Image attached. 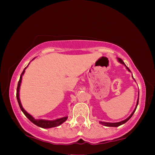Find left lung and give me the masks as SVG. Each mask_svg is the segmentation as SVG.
Returning a JSON list of instances; mask_svg holds the SVG:
<instances>
[{
  "label": "left lung",
  "instance_id": "8db88e82",
  "mask_svg": "<svg viewBox=\"0 0 155 155\" xmlns=\"http://www.w3.org/2000/svg\"><path fill=\"white\" fill-rule=\"evenodd\" d=\"M117 61H118L120 63V64H123V65H124V66L126 67V68H127V69L128 70V72H130V70H129V68H128L127 66V65H125L124 61H123L121 59L118 58V57H117ZM132 77H133V79H134V78H133V74H132ZM134 80H135V79H134ZM139 95H140V94H139ZM138 102H139V97H138V98H137V104H136L135 108L134 109V110H133V111L132 112V114H131L129 115V116H128V117H127V118L125 119L124 120H122V121H120V122H106L100 121L99 123H100V124H102V125L105 126V127H119V126H120V125L124 124V123L127 122L128 121V120H129L131 117H132V115H133V114H134V113H135L136 109H137V105H138Z\"/></svg>",
  "mask_w": 155,
  "mask_h": 155
}]
</instances>
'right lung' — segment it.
<instances>
[{
  "mask_svg": "<svg viewBox=\"0 0 155 155\" xmlns=\"http://www.w3.org/2000/svg\"><path fill=\"white\" fill-rule=\"evenodd\" d=\"M29 65V64H28ZM28 67V65L26 67L23 72H22V74L20 75V80L18 81V87H17V93H16V97H17V100H18V104H19L20 108L21 109V111L23 112L26 117L30 120L31 122H33L34 124H35L36 126H38L39 127L43 128H52V127H59V125H61L63 124L65 121H66L68 119V116L65 117H60V118L56 119V120H43V119H35L31 115V114H28V112H27L25 110V109L23 108L22 106V104H21L20 100V85H21V82H22V76L24 75L25 72L26 68Z\"/></svg>",
  "mask_w": 155,
  "mask_h": 155,
  "instance_id": "obj_1",
  "label": "right lung"
}]
</instances>
